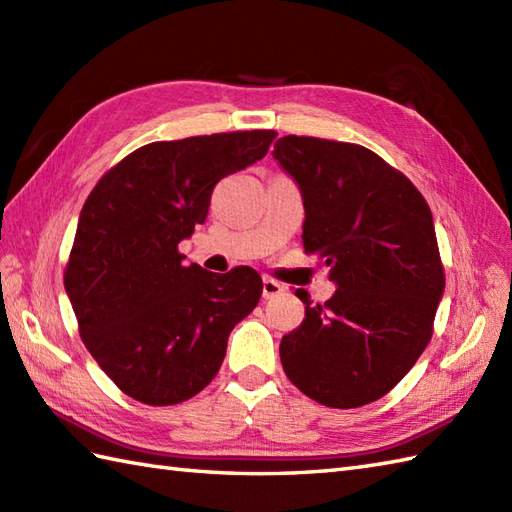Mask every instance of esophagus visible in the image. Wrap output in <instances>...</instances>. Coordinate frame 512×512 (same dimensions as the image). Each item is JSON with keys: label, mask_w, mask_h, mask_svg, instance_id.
<instances>
[{"label": "esophagus", "mask_w": 512, "mask_h": 512, "mask_svg": "<svg viewBox=\"0 0 512 512\" xmlns=\"http://www.w3.org/2000/svg\"><path fill=\"white\" fill-rule=\"evenodd\" d=\"M281 292H284V286H281L279 281H275V279H264V288H262L264 299H275V297L281 295Z\"/></svg>", "instance_id": "esophagus-1"}]
</instances>
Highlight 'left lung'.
<instances>
[{
	"mask_svg": "<svg viewBox=\"0 0 512 512\" xmlns=\"http://www.w3.org/2000/svg\"><path fill=\"white\" fill-rule=\"evenodd\" d=\"M299 184L303 248L336 292L281 339L290 383L334 409L383 398L431 341L444 292L433 215L411 180L361 145L284 136L273 151Z\"/></svg>",
	"mask_w": 512,
	"mask_h": 512,
	"instance_id": "1",
	"label": "left lung"
}]
</instances>
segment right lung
<instances>
[{"label":"right lung","instance_id":"obj_1","mask_svg":"<svg viewBox=\"0 0 512 512\" xmlns=\"http://www.w3.org/2000/svg\"><path fill=\"white\" fill-rule=\"evenodd\" d=\"M275 136L255 129L149 143L85 200L63 284L85 347L129 398L167 407L200 394L228 334L255 310L259 273L184 266L178 244L206 220L215 184L262 160Z\"/></svg>","mask_w":512,"mask_h":512}]
</instances>
